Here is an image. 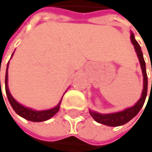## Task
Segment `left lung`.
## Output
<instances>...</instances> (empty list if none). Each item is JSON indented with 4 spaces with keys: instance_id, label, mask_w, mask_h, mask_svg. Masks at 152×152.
Listing matches in <instances>:
<instances>
[{
    "instance_id": "obj_1",
    "label": "left lung",
    "mask_w": 152,
    "mask_h": 152,
    "mask_svg": "<svg viewBox=\"0 0 152 152\" xmlns=\"http://www.w3.org/2000/svg\"><path fill=\"white\" fill-rule=\"evenodd\" d=\"M130 38H131V42L134 45V48H135V50L137 52V55H138V57H139V60L140 63L141 69H142V74H143V91H142L141 97L133 107H129L120 112L112 113V114H99V113H96V112H94L90 110L89 111L90 115L96 122H98V123H101V124L110 126V127H117V126L124 125L127 123V122L131 120L140 112V110L142 108L144 102L146 100V96H147V92H148V77H147V72H146L145 61L143 58L141 48H140L139 43L135 40V37H134L133 34H131Z\"/></svg>"
}]
</instances>
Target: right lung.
I'll return each instance as SVG.
<instances>
[{"mask_svg":"<svg viewBox=\"0 0 152 152\" xmlns=\"http://www.w3.org/2000/svg\"><path fill=\"white\" fill-rule=\"evenodd\" d=\"M9 65V63H8ZM8 65H7V70H6V75H5V91H6V95L8 97V100L12 106V107L13 108L14 111L18 114L19 116L23 117V118L30 120V121H34V122H41V121H45L49 118H51L53 116H55L59 110L60 107V103L54 108L52 109H48V110H43V111H35V110H33L31 108L25 107L23 106H22L21 104H19L15 99L12 96L9 88H8ZM1 85V81H0Z\"/></svg>","mask_w":152,"mask_h":152,"instance_id":"right-lung-1","label":"right lung"}]
</instances>
